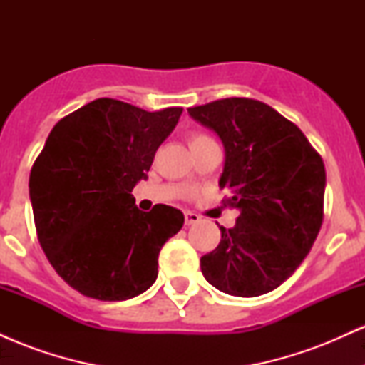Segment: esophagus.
Wrapping results in <instances>:
<instances>
[{"mask_svg":"<svg viewBox=\"0 0 365 365\" xmlns=\"http://www.w3.org/2000/svg\"><path fill=\"white\" fill-rule=\"evenodd\" d=\"M200 217L195 215V212L192 211H187L185 212V225H194V223H199Z\"/></svg>","mask_w":365,"mask_h":365,"instance_id":"esophagus-1","label":"esophagus"}]
</instances>
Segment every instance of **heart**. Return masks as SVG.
Here are the masks:
<instances>
[{"mask_svg": "<svg viewBox=\"0 0 365 365\" xmlns=\"http://www.w3.org/2000/svg\"><path fill=\"white\" fill-rule=\"evenodd\" d=\"M207 142H212L207 135H202V133H195V135H192V139H190V148H195V145H200V144H207ZM190 180L192 178H187L185 183H190Z\"/></svg>", "mask_w": 365, "mask_h": 365, "instance_id": "b5f03b06", "label": "heart"}]
</instances>
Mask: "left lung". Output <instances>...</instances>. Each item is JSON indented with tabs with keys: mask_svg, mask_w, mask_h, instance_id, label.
Instances as JSON below:
<instances>
[{
	"mask_svg": "<svg viewBox=\"0 0 365 365\" xmlns=\"http://www.w3.org/2000/svg\"><path fill=\"white\" fill-rule=\"evenodd\" d=\"M225 148L220 188L237 223L200 257L207 283L233 297H259L287 282L322 225L326 171L297 125L255 99L230 98L188 108Z\"/></svg>",
	"mask_w": 365,
	"mask_h": 365,
	"instance_id": "left-lung-1",
	"label": "left lung"
}]
</instances>
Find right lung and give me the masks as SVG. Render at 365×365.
Masks as SVG:
<instances>
[{
    "label": "right lung",
    "mask_w": 365,
    "mask_h": 365,
    "mask_svg": "<svg viewBox=\"0 0 365 365\" xmlns=\"http://www.w3.org/2000/svg\"><path fill=\"white\" fill-rule=\"evenodd\" d=\"M182 111L149 113L101 98L49 133L32 166L29 195L46 257L82 295L120 302L156 282L159 250L185 217L165 204L140 211L130 192L148 178Z\"/></svg>",
    "instance_id": "right-lung-1"
}]
</instances>
